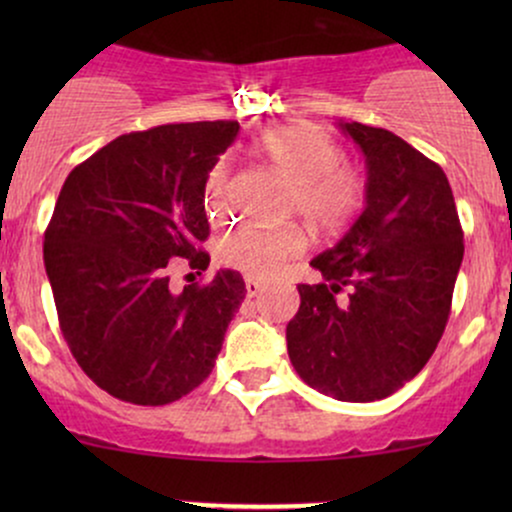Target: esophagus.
<instances>
[{"mask_svg": "<svg viewBox=\"0 0 512 512\" xmlns=\"http://www.w3.org/2000/svg\"><path fill=\"white\" fill-rule=\"evenodd\" d=\"M262 289H264V284H262L260 279H252V276H248V279H245V291H248L250 298H255Z\"/></svg>", "mask_w": 512, "mask_h": 512, "instance_id": "obj_1", "label": "esophagus"}]
</instances>
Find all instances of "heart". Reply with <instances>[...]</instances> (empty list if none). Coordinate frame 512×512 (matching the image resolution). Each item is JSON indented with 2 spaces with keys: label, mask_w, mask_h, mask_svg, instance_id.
<instances>
[{
  "label": "heart",
  "mask_w": 512,
  "mask_h": 512,
  "mask_svg": "<svg viewBox=\"0 0 512 512\" xmlns=\"http://www.w3.org/2000/svg\"><path fill=\"white\" fill-rule=\"evenodd\" d=\"M257 154L291 180L289 209L298 211L315 231L337 233L351 223L366 199V178L344 161V151L327 129L317 125H284L267 129L255 142ZM226 161L207 178V211L211 219L226 216ZM305 250V233L296 223L286 226H238L221 240L219 257L226 267L269 279Z\"/></svg>",
  "instance_id": "heart-1"
}]
</instances>
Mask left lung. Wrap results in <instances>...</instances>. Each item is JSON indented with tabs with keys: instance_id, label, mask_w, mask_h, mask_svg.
<instances>
[{
	"instance_id": "1",
	"label": "left lung",
	"mask_w": 512,
	"mask_h": 512,
	"mask_svg": "<svg viewBox=\"0 0 512 512\" xmlns=\"http://www.w3.org/2000/svg\"><path fill=\"white\" fill-rule=\"evenodd\" d=\"M342 129L366 156V207L317 255L320 284H298L286 325L296 373L339 402H375L409 383L448 325L464 243L443 168L397 134Z\"/></svg>"
}]
</instances>
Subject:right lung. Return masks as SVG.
<instances>
[{
	"label": "right lung",
	"instance_id": "obj_1",
	"mask_svg": "<svg viewBox=\"0 0 512 512\" xmlns=\"http://www.w3.org/2000/svg\"><path fill=\"white\" fill-rule=\"evenodd\" d=\"M238 122L122 134L64 180L43 257L81 370L122 402L161 407L209 378L245 298L238 272L170 291V260L207 272L204 187Z\"/></svg>",
	"mask_w": 512,
	"mask_h": 512
}]
</instances>
